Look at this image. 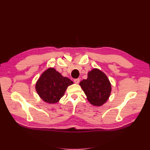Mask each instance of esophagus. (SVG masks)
<instances>
[{"mask_svg":"<svg viewBox=\"0 0 150 150\" xmlns=\"http://www.w3.org/2000/svg\"><path fill=\"white\" fill-rule=\"evenodd\" d=\"M79 81H80V79H79V78H77V79H74V83H75L76 84H78V83H79Z\"/></svg>","mask_w":150,"mask_h":150,"instance_id":"obj_1","label":"esophagus"}]
</instances>
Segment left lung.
<instances>
[{
	"label": "left lung",
	"mask_w": 150,
	"mask_h": 150,
	"mask_svg": "<svg viewBox=\"0 0 150 150\" xmlns=\"http://www.w3.org/2000/svg\"><path fill=\"white\" fill-rule=\"evenodd\" d=\"M79 85L94 106H101L110 97L111 86L107 76L102 71L94 69L88 72V79L81 81Z\"/></svg>",
	"instance_id": "left-lung-1"
}]
</instances>
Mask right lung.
I'll return each instance as SVG.
<instances>
[{
  "mask_svg": "<svg viewBox=\"0 0 150 150\" xmlns=\"http://www.w3.org/2000/svg\"><path fill=\"white\" fill-rule=\"evenodd\" d=\"M73 82L63 77L54 68H49L40 76L35 85L36 91L45 102L56 103L64 96L68 86Z\"/></svg>",
  "mask_w": 150,
  "mask_h": 150,
  "instance_id": "right-lung-1",
  "label": "right lung"
}]
</instances>
